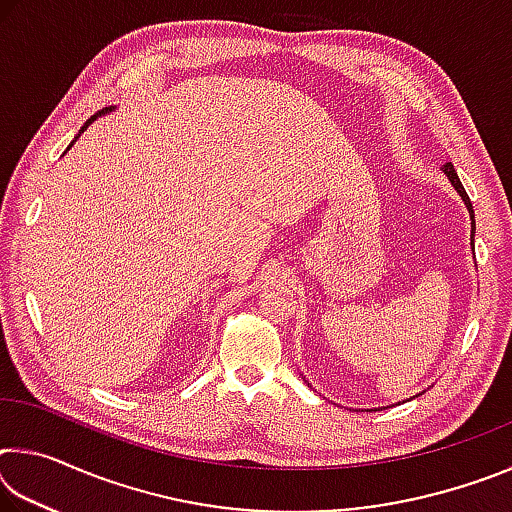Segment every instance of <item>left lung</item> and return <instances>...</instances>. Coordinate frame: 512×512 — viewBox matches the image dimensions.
Wrapping results in <instances>:
<instances>
[{
    "label": "left lung",
    "instance_id": "8db88e82",
    "mask_svg": "<svg viewBox=\"0 0 512 512\" xmlns=\"http://www.w3.org/2000/svg\"><path fill=\"white\" fill-rule=\"evenodd\" d=\"M443 171L447 173V178H449V183L454 185V189L458 192V196L463 198V203H465V207L467 210H470V216H472V235H474V210H472V203H470V196H467V192L463 189V185H461V180H458V176H456V171H454V164L452 162H447V164H443Z\"/></svg>",
    "mask_w": 512,
    "mask_h": 512
}]
</instances>
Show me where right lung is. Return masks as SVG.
Masks as SVG:
<instances>
[{
	"label": "right lung",
	"instance_id": "obj_1",
	"mask_svg": "<svg viewBox=\"0 0 512 512\" xmlns=\"http://www.w3.org/2000/svg\"><path fill=\"white\" fill-rule=\"evenodd\" d=\"M108 110H112V108H108ZM108 110H101V112H97V115H94V117H90L88 121H85V126L81 128V133L85 131V128H88V126L92 124V121H94V119H97V117H101V115H106V112H108ZM76 137H79V135H76ZM74 142H76V140H74ZM74 142H72V144H74ZM72 144H69V146H72Z\"/></svg>",
	"mask_w": 512,
	"mask_h": 512
}]
</instances>
